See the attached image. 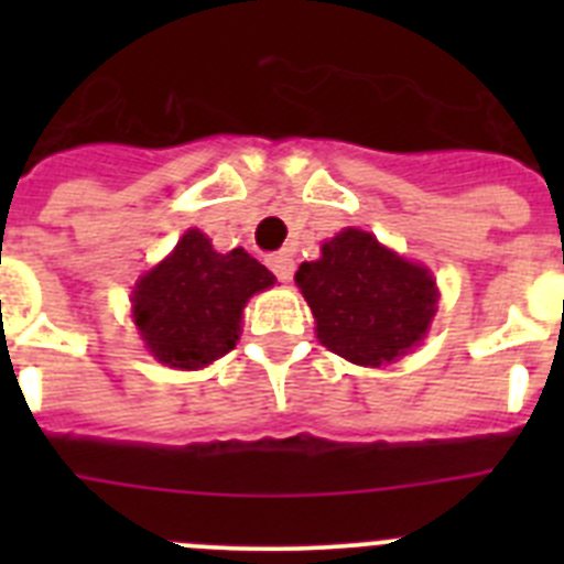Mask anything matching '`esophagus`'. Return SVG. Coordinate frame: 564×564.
<instances>
[{
    "instance_id": "obj_1",
    "label": "esophagus",
    "mask_w": 564,
    "mask_h": 564,
    "mask_svg": "<svg viewBox=\"0 0 564 564\" xmlns=\"http://www.w3.org/2000/svg\"><path fill=\"white\" fill-rule=\"evenodd\" d=\"M268 265L276 273L279 282H291L293 271H296V262H293L291 253H273V257H268Z\"/></svg>"
}]
</instances>
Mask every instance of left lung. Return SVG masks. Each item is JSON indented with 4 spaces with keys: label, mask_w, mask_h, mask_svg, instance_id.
I'll use <instances>...</instances> for the list:
<instances>
[{
    "label": "left lung",
    "mask_w": 564,
    "mask_h": 564,
    "mask_svg": "<svg viewBox=\"0 0 564 564\" xmlns=\"http://www.w3.org/2000/svg\"><path fill=\"white\" fill-rule=\"evenodd\" d=\"M296 285L327 350L361 367L392 364L415 347L437 313L430 268L398 257L370 231L344 228L302 262Z\"/></svg>",
    "instance_id": "left-lung-1"
}]
</instances>
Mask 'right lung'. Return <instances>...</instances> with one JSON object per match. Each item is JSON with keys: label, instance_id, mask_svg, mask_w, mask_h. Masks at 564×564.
Here are the masks:
<instances>
[{"label": "right lung", "instance_id": "add662e5", "mask_svg": "<svg viewBox=\"0 0 564 564\" xmlns=\"http://www.w3.org/2000/svg\"><path fill=\"white\" fill-rule=\"evenodd\" d=\"M273 282L251 253L214 251L206 234L188 228L174 251L138 279L134 327L161 364L200 370L237 347L242 307Z\"/></svg>", "mask_w": 564, "mask_h": 564}]
</instances>
